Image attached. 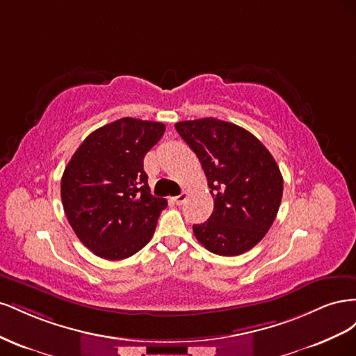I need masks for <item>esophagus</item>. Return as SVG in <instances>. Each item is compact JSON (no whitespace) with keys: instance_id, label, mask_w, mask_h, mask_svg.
Masks as SVG:
<instances>
[{"instance_id":"obj_1","label":"esophagus","mask_w":356,"mask_h":356,"mask_svg":"<svg viewBox=\"0 0 356 356\" xmlns=\"http://www.w3.org/2000/svg\"><path fill=\"white\" fill-rule=\"evenodd\" d=\"M187 197H188V193H187V191H182L179 196L172 197V202L177 203V204H182V203H184V202L187 200Z\"/></svg>"}]
</instances>
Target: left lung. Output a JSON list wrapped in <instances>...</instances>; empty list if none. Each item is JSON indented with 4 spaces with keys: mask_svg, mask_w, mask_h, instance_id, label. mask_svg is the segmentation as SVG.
Returning a JSON list of instances; mask_svg holds the SVG:
<instances>
[{
    "mask_svg": "<svg viewBox=\"0 0 356 356\" xmlns=\"http://www.w3.org/2000/svg\"><path fill=\"white\" fill-rule=\"evenodd\" d=\"M175 129L199 157L213 197L208 221L193 225L196 239L224 257L250 251L272 227L282 200L273 156L243 127L218 118L178 122Z\"/></svg>",
    "mask_w": 356,
    "mask_h": 356,
    "instance_id": "8db88e82",
    "label": "left lung"
}]
</instances>
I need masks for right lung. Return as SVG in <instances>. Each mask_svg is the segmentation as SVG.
Here are the masks:
<instances>
[{"label":"right lung","mask_w":356,"mask_h":356,"mask_svg":"<svg viewBox=\"0 0 356 356\" xmlns=\"http://www.w3.org/2000/svg\"><path fill=\"white\" fill-rule=\"evenodd\" d=\"M163 134V123L120 118L86 138L63 170V211L95 255L123 260L153 238L168 202L149 193L144 157Z\"/></svg>","instance_id":"obj_1"}]
</instances>
